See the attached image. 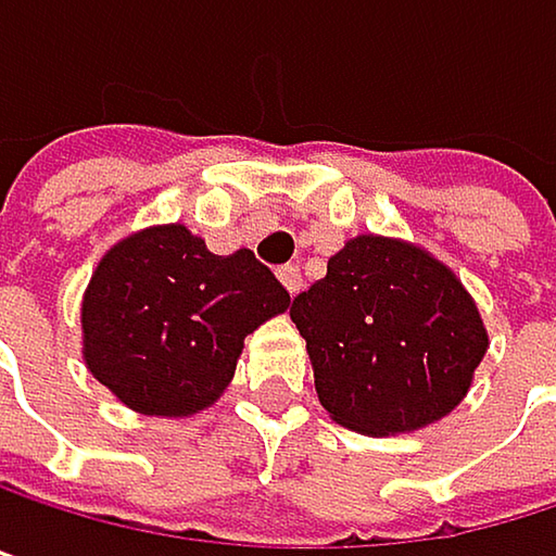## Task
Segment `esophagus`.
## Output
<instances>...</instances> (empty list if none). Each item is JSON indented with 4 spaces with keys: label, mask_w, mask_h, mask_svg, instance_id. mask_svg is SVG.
I'll list each match as a JSON object with an SVG mask.
<instances>
[{
    "label": "esophagus",
    "mask_w": 556,
    "mask_h": 556,
    "mask_svg": "<svg viewBox=\"0 0 556 556\" xmlns=\"http://www.w3.org/2000/svg\"><path fill=\"white\" fill-rule=\"evenodd\" d=\"M276 276H280V283L287 287V293H290V296H296V293H300V287H303V273H300V266L287 263V266L276 269Z\"/></svg>",
    "instance_id": "esophagus-1"
}]
</instances>
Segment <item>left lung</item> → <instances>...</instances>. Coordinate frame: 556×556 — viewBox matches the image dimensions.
Masks as SVG:
<instances>
[{
    "label": "left lung",
    "mask_w": 556,
    "mask_h": 556,
    "mask_svg": "<svg viewBox=\"0 0 556 556\" xmlns=\"http://www.w3.org/2000/svg\"><path fill=\"white\" fill-rule=\"evenodd\" d=\"M290 319L306 339L316 394L349 430L388 437L446 417L469 391L489 336L463 283L427 250L362 233Z\"/></svg>",
    "instance_id": "1"
}]
</instances>
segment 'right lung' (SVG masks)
<instances>
[{"instance_id":"right-lung-1","label":"right lung","mask_w":556,"mask_h":556,"mask_svg":"<svg viewBox=\"0 0 556 556\" xmlns=\"http://www.w3.org/2000/svg\"><path fill=\"white\" fill-rule=\"evenodd\" d=\"M290 293L250 250L217 256L181 224L139 230L84 293V362L126 407L188 417L220 397L243 339Z\"/></svg>"}]
</instances>
